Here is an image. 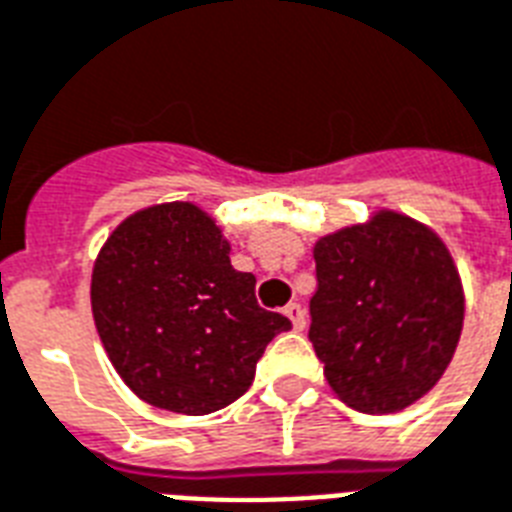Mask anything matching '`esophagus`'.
Returning <instances> with one entry per match:
<instances>
[{
	"label": "esophagus",
	"mask_w": 512,
	"mask_h": 512,
	"mask_svg": "<svg viewBox=\"0 0 512 512\" xmlns=\"http://www.w3.org/2000/svg\"><path fill=\"white\" fill-rule=\"evenodd\" d=\"M285 315L291 318V323L296 331H301V328L307 326V312H304V307H301V304H296V301H291V304L285 307Z\"/></svg>",
	"instance_id": "1"
}]
</instances>
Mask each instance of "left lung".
Here are the masks:
<instances>
[{
    "label": "left lung",
    "instance_id": "8db88e82",
    "mask_svg": "<svg viewBox=\"0 0 512 512\" xmlns=\"http://www.w3.org/2000/svg\"><path fill=\"white\" fill-rule=\"evenodd\" d=\"M312 253L310 342L331 390L363 414H392L433 390L465 320L462 280L441 237L379 211L320 237Z\"/></svg>",
    "mask_w": 512,
    "mask_h": 512
}]
</instances>
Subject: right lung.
Masks as SVG:
<instances>
[{
  "label": "right lung",
  "mask_w": 512,
  "mask_h": 512,
  "mask_svg": "<svg viewBox=\"0 0 512 512\" xmlns=\"http://www.w3.org/2000/svg\"><path fill=\"white\" fill-rule=\"evenodd\" d=\"M90 304L104 350L138 398L202 417L235 403L277 334L229 243L192 202H162L114 229L93 267Z\"/></svg>",
  "instance_id": "right-lung-1"
}]
</instances>
